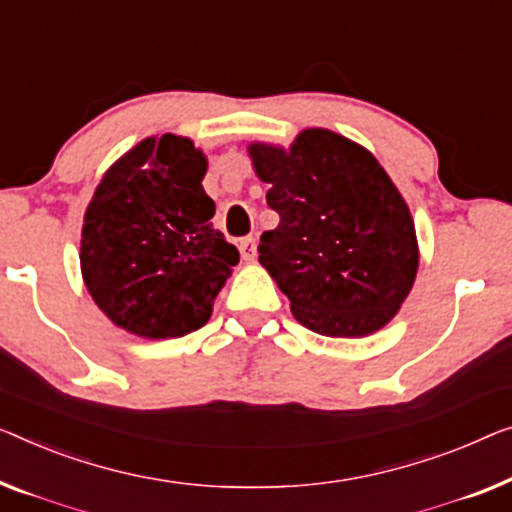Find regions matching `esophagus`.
Here are the masks:
<instances>
[{
	"instance_id": "esophagus-1",
	"label": "esophagus",
	"mask_w": 512,
	"mask_h": 512,
	"mask_svg": "<svg viewBox=\"0 0 512 512\" xmlns=\"http://www.w3.org/2000/svg\"><path fill=\"white\" fill-rule=\"evenodd\" d=\"M239 253L243 262H253L255 255H257V248H255V239L253 236H246V239L239 241Z\"/></svg>"
}]
</instances>
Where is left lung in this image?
Returning a JSON list of instances; mask_svg holds the SVG:
<instances>
[{"label": "left lung", "instance_id": "left-lung-1", "mask_svg": "<svg viewBox=\"0 0 512 512\" xmlns=\"http://www.w3.org/2000/svg\"><path fill=\"white\" fill-rule=\"evenodd\" d=\"M248 156L280 216L259 239V264L296 322L331 338L384 329L414 287L418 239L379 160L329 128H305L287 149L250 142Z\"/></svg>", "mask_w": 512, "mask_h": 512}]
</instances>
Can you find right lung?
<instances>
[{
	"instance_id": "1",
	"label": "right lung",
	"mask_w": 512,
	"mask_h": 512,
	"mask_svg": "<svg viewBox=\"0 0 512 512\" xmlns=\"http://www.w3.org/2000/svg\"><path fill=\"white\" fill-rule=\"evenodd\" d=\"M207 156L190 137L151 135L108 167L85 211L80 269L114 326L165 340L202 329L239 250L213 230Z\"/></svg>"
}]
</instances>
